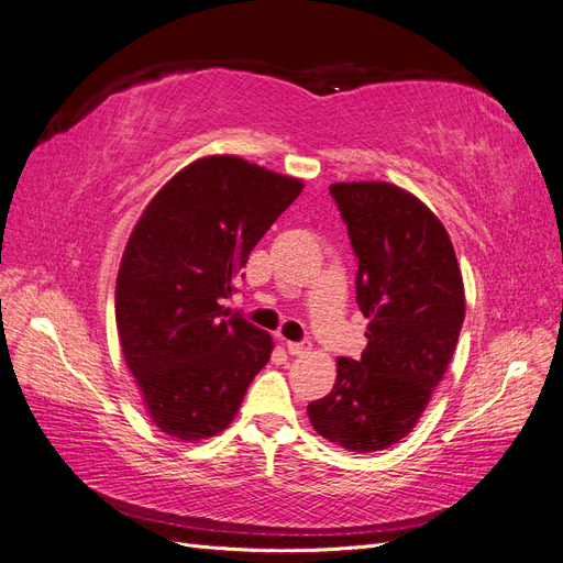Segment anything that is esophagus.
Here are the masks:
<instances>
[{"label":"esophagus","mask_w":563,"mask_h":563,"mask_svg":"<svg viewBox=\"0 0 563 563\" xmlns=\"http://www.w3.org/2000/svg\"><path fill=\"white\" fill-rule=\"evenodd\" d=\"M286 350H288V354L300 356L310 350V343L308 340H300V343H296V340H286Z\"/></svg>","instance_id":"esophagus-1"}]
</instances>
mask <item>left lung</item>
I'll use <instances>...</instances> for the list:
<instances>
[{
    "label": "left lung",
    "mask_w": 563,
    "mask_h": 563,
    "mask_svg": "<svg viewBox=\"0 0 563 563\" xmlns=\"http://www.w3.org/2000/svg\"><path fill=\"white\" fill-rule=\"evenodd\" d=\"M329 192L356 258V305L371 319L360 360L308 406L312 428L354 453L389 449L416 428L444 378L465 319L463 277L439 218L389 183H335Z\"/></svg>",
    "instance_id": "left-lung-1"
}]
</instances>
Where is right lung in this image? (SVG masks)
<instances>
[{"label": "right lung", "mask_w": 563, "mask_h": 563, "mask_svg": "<svg viewBox=\"0 0 563 563\" xmlns=\"http://www.w3.org/2000/svg\"><path fill=\"white\" fill-rule=\"evenodd\" d=\"M300 190V180L240 157H207L168 180L141 216L117 275L114 314L162 432L180 441L223 432L269 362V333L230 314L223 298Z\"/></svg>", "instance_id": "obj_1"}]
</instances>
